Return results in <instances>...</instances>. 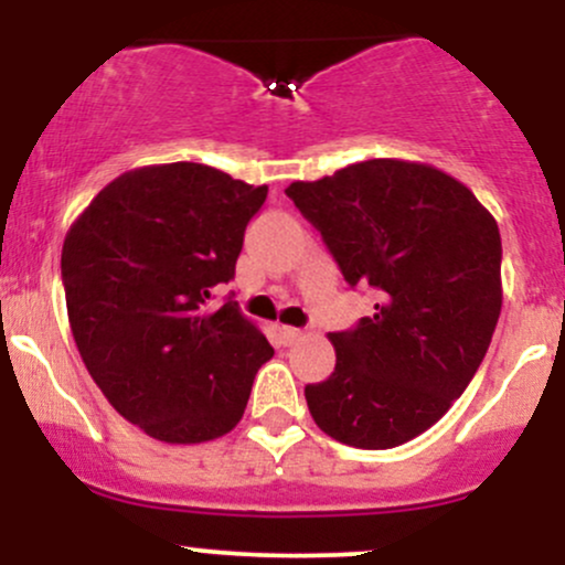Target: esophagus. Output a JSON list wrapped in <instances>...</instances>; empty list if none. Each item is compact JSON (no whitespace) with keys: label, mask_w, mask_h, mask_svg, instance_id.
Instances as JSON below:
<instances>
[{"label":"esophagus","mask_w":565,"mask_h":565,"mask_svg":"<svg viewBox=\"0 0 565 565\" xmlns=\"http://www.w3.org/2000/svg\"><path fill=\"white\" fill-rule=\"evenodd\" d=\"M278 334H281L284 345H295V342L302 340V329H295V327H281L278 329Z\"/></svg>","instance_id":"esophagus-1"}]
</instances>
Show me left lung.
<instances>
[{"label":"left lung","mask_w":565,"mask_h":565,"mask_svg":"<svg viewBox=\"0 0 565 565\" xmlns=\"http://www.w3.org/2000/svg\"><path fill=\"white\" fill-rule=\"evenodd\" d=\"M287 196L374 316L332 332L334 372L305 385L327 436L393 449L436 425L481 366L502 310V238L468 185L430 164L369 159Z\"/></svg>","instance_id":"obj_1"}]
</instances>
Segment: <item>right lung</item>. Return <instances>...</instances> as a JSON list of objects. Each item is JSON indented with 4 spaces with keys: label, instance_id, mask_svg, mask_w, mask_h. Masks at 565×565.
Instances as JSON below:
<instances>
[{
    "label": "right lung",
    "instance_id": "right-lung-1",
    "mask_svg": "<svg viewBox=\"0 0 565 565\" xmlns=\"http://www.w3.org/2000/svg\"><path fill=\"white\" fill-rule=\"evenodd\" d=\"M265 196V185L174 161L125 172L71 225V332L108 404L146 436L204 444L231 433L274 355L233 297L210 305Z\"/></svg>",
    "mask_w": 565,
    "mask_h": 565
}]
</instances>
